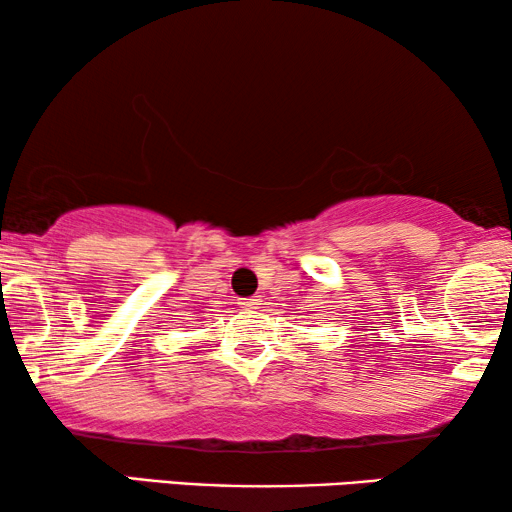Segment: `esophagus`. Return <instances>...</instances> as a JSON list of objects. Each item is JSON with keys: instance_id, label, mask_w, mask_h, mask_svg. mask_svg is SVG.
Segmentation results:
<instances>
[{"instance_id": "esophagus-1", "label": "esophagus", "mask_w": 512, "mask_h": 512, "mask_svg": "<svg viewBox=\"0 0 512 512\" xmlns=\"http://www.w3.org/2000/svg\"><path fill=\"white\" fill-rule=\"evenodd\" d=\"M242 307H247V310H254V307L258 305V296H251V298H242L240 300Z\"/></svg>"}]
</instances>
